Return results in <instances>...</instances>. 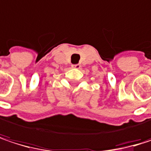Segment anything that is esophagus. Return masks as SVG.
Segmentation results:
<instances>
[{
  "instance_id": "obj_1",
  "label": "esophagus",
  "mask_w": 151,
  "mask_h": 151,
  "mask_svg": "<svg viewBox=\"0 0 151 151\" xmlns=\"http://www.w3.org/2000/svg\"><path fill=\"white\" fill-rule=\"evenodd\" d=\"M72 67H73V68H77V69H79V68H80V65H79V64L72 65Z\"/></svg>"
}]
</instances>
